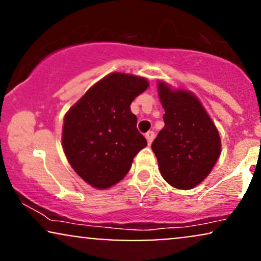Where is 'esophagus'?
<instances>
[{"label":"esophagus","mask_w":261,"mask_h":261,"mask_svg":"<svg viewBox=\"0 0 261 261\" xmlns=\"http://www.w3.org/2000/svg\"><path fill=\"white\" fill-rule=\"evenodd\" d=\"M145 136H146V139H147L148 145H151L152 141H153V139H154V133H153V131H148V133L145 134Z\"/></svg>","instance_id":"1"}]
</instances>
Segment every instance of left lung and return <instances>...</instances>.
Wrapping results in <instances>:
<instances>
[{
  "label": "left lung",
  "instance_id": "left-lung-1",
  "mask_svg": "<svg viewBox=\"0 0 261 261\" xmlns=\"http://www.w3.org/2000/svg\"><path fill=\"white\" fill-rule=\"evenodd\" d=\"M166 114L164 127L152 142L162 176L172 187L188 190L210 174L221 154V139L202 104L191 92L158 83Z\"/></svg>",
  "mask_w": 261,
  "mask_h": 261
}]
</instances>
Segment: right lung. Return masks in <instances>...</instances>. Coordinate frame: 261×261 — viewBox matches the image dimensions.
Returning a JSON list of instances; mask_svg holds the SVG:
<instances>
[{
    "label": "right lung",
    "mask_w": 261,
    "mask_h": 261,
    "mask_svg": "<svg viewBox=\"0 0 261 261\" xmlns=\"http://www.w3.org/2000/svg\"><path fill=\"white\" fill-rule=\"evenodd\" d=\"M147 80L120 72L91 87L64 119L62 147L74 172L93 188L108 189L131 168L147 141L137 130L133 100Z\"/></svg>",
    "instance_id": "1"
}]
</instances>
